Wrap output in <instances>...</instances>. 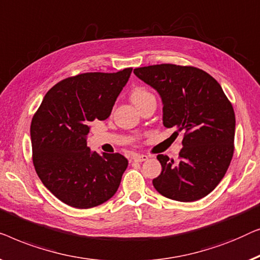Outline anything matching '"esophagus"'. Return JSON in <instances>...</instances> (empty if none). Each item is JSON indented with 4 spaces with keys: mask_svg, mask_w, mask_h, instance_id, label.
<instances>
[{
    "mask_svg": "<svg viewBox=\"0 0 260 260\" xmlns=\"http://www.w3.org/2000/svg\"><path fill=\"white\" fill-rule=\"evenodd\" d=\"M132 159L134 160V161H138V162H142V161H146V160L148 159L147 155H144V154H134L132 156Z\"/></svg>",
    "mask_w": 260,
    "mask_h": 260,
    "instance_id": "34e87169",
    "label": "esophagus"
}]
</instances>
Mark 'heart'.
Listing matches in <instances>:
<instances>
[{
  "label": "heart",
  "mask_w": 260,
  "mask_h": 260,
  "mask_svg": "<svg viewBox=\"0 0 260 260\" xmlns=\"http://www.w3.org/2000/svg\"><path fill=\"white\" fill-rule=\"evenodd\" d=\"M131 99L132 101H133V104L137 106V107H139V106H141L144 102L155 98L154 95L146 88V87H137V88H134L133 92H132Z\"/></svg>",
  "instance_id": "1"
}]
</instances>
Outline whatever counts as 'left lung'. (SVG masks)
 I'll use <instances>...</instances> for the list:
<instances>
[{"instance_id":"obj_1","label":"left lung","mask_w":260,"mask_h":260,"mask_svg":"<svg viewBox=\"0 0 260 260\" xmlns=\"http://www.w3.org/2000/svg\"><path fill=\"white\" fill-rule=\"evenodd\" d=\"M134 74L158 90L164 126L184 131L179 161L156 158L162 171L153 179L160 194L177 202H196L217 187L235 152L236 116L217 80L193 66L153 64Z\"/></svg>"}]
</instances>
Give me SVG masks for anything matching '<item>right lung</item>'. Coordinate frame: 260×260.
<instances>
[{
	"label": "right lung",
	"instance_id": "1",
	"mask_svg": "<svg viewBox=\"0 0 260 260\" xmlns=\"http://www.w3.org/2000/svg\"><path fill=\"white\" fill-rule=\"evenodd\" d=\"M132 68L82 73L53 86L31 119L32 164L42 184L62 203L92 208L118 191L128 160L120 153L90 152L86 135L106 120Z\"/></svg>",
	"mask_w": 260,
	"mask_h": 260
}]
</instances>
